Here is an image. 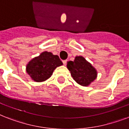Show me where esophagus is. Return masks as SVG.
I'll use <instances>...</instances> for the list:
<instances>
[{
    "mask_svg": "<svg viewBox=\"0 0 129 129\" xmlns=\"http://www.w3.org/2000/svg\"><path fill=\"white\" fill-rule=\"evenodd\" d=\"M67 61H68V60H63V63L64 65H66V64Z\"/></svg>",
    "mask_w": 129,
    "mask_h": 129,
    "instance_id": "esophagus-1",
    "label": "esophagus"
}]
</instances>
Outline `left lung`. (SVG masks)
Returning <instances> with one entry per match:
<instances>
[{
	"label": "left lung",
	"instance_id": "left-lung-1",
	"mask_svg": "<svg viewBox=\"0 0 129 129\" xmlns=\"http://www.w3.org/2000/svg\"><path fill=\"white\" fill-rule=\"evenodd\" d=\"M67 68L75 82L82 86H90L98 76L96 68L82 56H76L67 63Z\"/></svg>",
	"mask_w": 129,
	"mask_h": 129
}]
</instances>
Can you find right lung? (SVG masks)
<instances>
[{
	"instance_id": "1",
	"label": "right lung",
	"mask_w": 129,
	"mask_h": 129,
	"mask_svg": "<svg viewBox=\"0 0 129 129\" xmlns=\"http://www.w3.org/2000/svg\"><path fill=\"white\" fill-rule=\"evenodd\" d=\"M62 65V61L58 55L48 51H43L28 62L26 66V72L32 80L42 82L48 80L53 71Z\"/></svg>"
}]
</instances>
